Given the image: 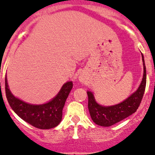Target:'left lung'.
Segmentation results:
<instances>
[{
    "label": "left lung",
    "mask_w": 155,
    "mask_h": 155,
    "mask_svg": "<svg viewBox=\"0 0 155 155\" xmlns=\"http://www.w3.org/2000/svg\"><path fill=\"white\" fill-rule=\"evenodd\" d=\"M141 55L144 66L142 81L136 92H134L126 100L118 105L105 107L99 105L95 102L92 92H87L89 99L88 108L91 118L96 125L103 127L111 126L136 112L141 104L146 86V67L144 64V56L143 54Z\"/></svg>",
    "instance_id": "1"
}]
</instances>
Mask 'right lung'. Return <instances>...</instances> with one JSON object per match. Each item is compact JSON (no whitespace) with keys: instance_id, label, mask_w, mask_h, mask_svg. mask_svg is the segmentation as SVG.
Wrapping results in <instances>:
<instances>
[{"instance_id":"right-lung-1","label":"right lung","mask_w":155,"mask_h":155,"mask_svg":"<svg viewBox=\"0 0 155 155\" xmlns=\"http://www.w3.org/2000/svg\"><path fill=\"white\" fill-rule=\"evenodd\" d=\"M72 88L73 82H66L50 102L43 105H31L14 97L8 88L5 78L6 96L13 110L26 122L40 129H50L60 124L63 108Z\"/></svg>"}]
</instances>
